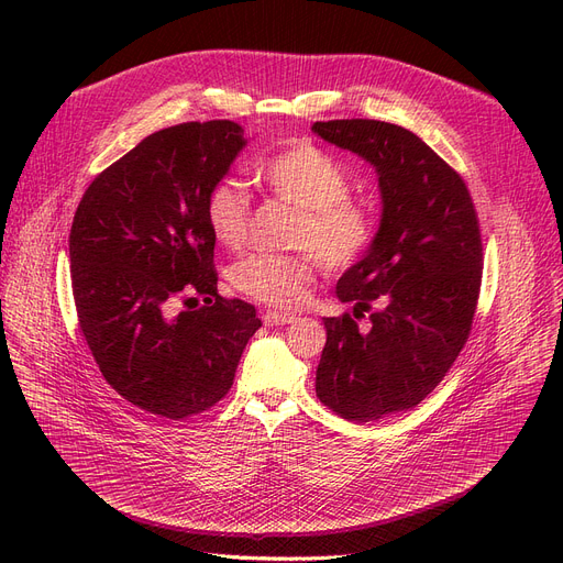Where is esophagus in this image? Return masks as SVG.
Segmentation results:
<instances>
[{
    "label": "esophagus",
    "mask_w": 563,
    "mask_h": 563,
    "mask_svg": "<svg viewBox=\"0 0 563 563\" xmlns=\"http://www.w3.org/2000/svg\"><path fill=\"white\" fill-rule=\"evenodd\" d=\"M262 321H264V327H283V323H294V321H297V314L266 310V312L262 314Z\"/></svg>",
    "instance_id": "34e87169"
}]
</instances>
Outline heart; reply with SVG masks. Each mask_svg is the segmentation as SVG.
I'll return each mask as SVG.
<instances>
[{"instance_id":"heart-1","label":"heart","mask_w":563,"mask_h":563,"mask_svg":"<svg viewBox=\"0 0 563 563\" xmlns=\"http://www.w3.org/2000/svg\"><path fill=\"white\" fill-rule=\"evenodd\" d=\"M255 175L272 196L297 207L287 242L299 251L249 255L232 266L230 278L253 301L297 308L308 299L317 262L327 272H346L363 260L376 236V214L367 202L349 196L351 180L342 164L308 141L266 157ZM205 221L223 249L240 251L251 232L244 187L234 180L217 183L205 200Z\"/></svg>"}]
</instances>
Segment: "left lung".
<instances>
[{"instance_id": "left-lung-1", "label": "left lung", "mask_w": 563, "mask_h": 563, "mask_svg": "<svg viewBox=\"0 0 563 563\" xmlns=\"http://www.w3.org/2000/svg\"><path fill=\"white\" fill-rule=\"evenodd\" d=\"M378 173L380 225L338 280L353 314L327 317L317 397L351 422L418 406L467 342L482 287V232L463 177L412 132L367 118L314 123ZM378 305V309L373 306ZM371 312V329L355 319Z\"/></svg>"}]
</instances>
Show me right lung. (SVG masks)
I'll return each instance as SVG.
<instances>
[{"mask_svg": "<svg viewBox=\"0 0 563 563\" xmlns=\"http://www.w3.org/2000/svg\"><path fill=\"white\" fill-rule=\"evenodd\" d=\"M246 145L234 121L145 136L84 191L70 228L79 329L109 386L151 416L185 420L232 388L255 308L217 291L205 200ZM202 296L206 306L174 312Z\"/></svg>", "mask_w": 563, "mask_h": 563, "instance_id": "1", "label": "right lung"}]
</instances>
